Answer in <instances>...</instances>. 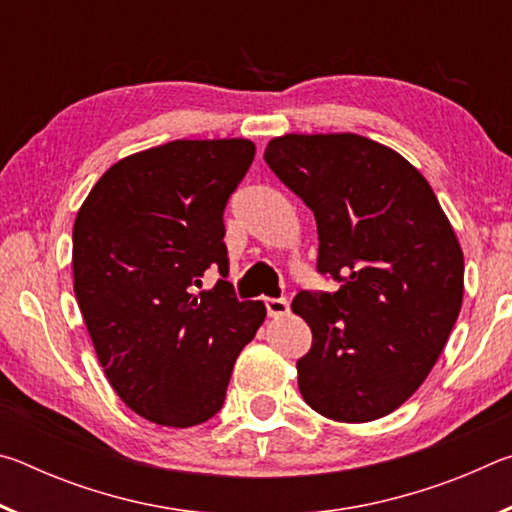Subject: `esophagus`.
<instances>
[{"instance_id": "34e87169", "label": "esophagus", "mask_w": 512, "mask_h": 512, "mask_svg": "<svg viewBox=\"0 0 512 512\" xmlns=\"http://www.w3.org/2000/svg\"><path fill=\"white\" fill-rule=\"evenodd\" d=\"M266 311L271 318H280L289 314V302L284 298H266Z\"/></svg>"}]
</instances>
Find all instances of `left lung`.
Wrapping results in <instances>:
<instances>
[{"label": "left lung", "instance_id": "8db88e82", "mask_svg": "<svg viewBox=\"0 0 512 512\" xmlns=\"http://www.w3.org/2000/svg\"><path fill=\"white\" fill-rule=\"evenodd\" d=\"M264 160L316 216L318 271L334 293L300 291L314 334L298 388L316 413L370 422L418 391L463 305V250L427 178L354 133L273 137Z\"/></svg>", "mask_w": 512, "mask_h": 512}]
</instances>
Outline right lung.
Here are the masks:
<instances>
[{
    "label": "right lung",
    "instance_id": "obj_1",
    "mask_svg": "<svg viewBox=\"0 0 512 512\" xmlns=\"http://www.w3.org/2000/svg\"><path fill=\"white\" fill-rule=\"evenodd\" d=\"M255 144L176 140L128 155L90 189L72 232L74 293L110 386L162 427L219 413L239 352L266 318L219 280L228 275L223 210Z\"/></svg>",
    "mask_w": 512,
    "mask_h": 512
}]
</instances>
